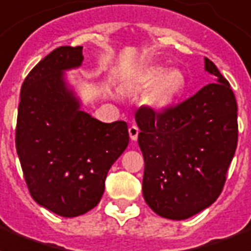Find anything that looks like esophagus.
I'll list each match as a JSON object with an SVG mask.
<instances>
[{
    "label": "esophagus",
    "mask_w": 251,
    "mask_h": 251,
    "mask_svg": "<svg viewBox=\"0 0 251 251\" xmlns=\"http://www.w3.org/2000/svg\"><path fill=\"white\" fill-rule=\"evenodd\" d=\"M138 133H140V129L135 125H131L130 127H129V135H130L131 141H135L138 138Z\"/></svg>",
    "instance_id": "esophagus-1"
}]
</instances>
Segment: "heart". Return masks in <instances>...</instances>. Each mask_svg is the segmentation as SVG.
<instances>
[{"label": "heart", "instance_id": "1", "mask_svg": "<svg viewBox=\"0 0 251 251\" xmlns=\"http://www.w3.org/2000/svg\"><path fill=\"white\" fill-rule=\"evenodd\" d=\"M131 85L138 89H154L148 97V105L153 110L163 111L181 97L186 89V78L177 69L166 70L165 66L153 65L135 75Z\"/></svg>", "mask_w": 251, "mask_h": 251}]
</instances>
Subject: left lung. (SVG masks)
<instances>
[{
    "mask_svg": "<svg viewBox=\"0 0 251 251\" xmlns=\"http://www.w3.org/2000/svg\"><path fill=\"white\" fill-rule=\"evenodd\" d=\"M205 70L217 82L161 113L145 106L135 113L144 198L169 220H186L214 203L237 149L234 93L206 57Z\"/></svg>",
    "mask_w": 251,
    "mask_h": 251,
    "instance_id": "obj_1",
    "label": "left lung"
}]
</instances>
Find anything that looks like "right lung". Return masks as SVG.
<instances>
[{
	"label": "right lung",
	"mask_w": 251,
	"mask_h": 251,
	"mask_svg": "<svg viewBox=\"0 0 251 251\" xmlns=\"http://www.w3.org/2000/svg\"><path fill=\"white\" fill-rule=\"evenodd\" d=\"M82 61V46L53 50L27 74L18 105L16 149L30 196L61 217L97 206L109 169L129 145L126 122L105 124L81 110L65 72Z\"/></svg>",
	"instance_id": "1"
}]
</instances>
